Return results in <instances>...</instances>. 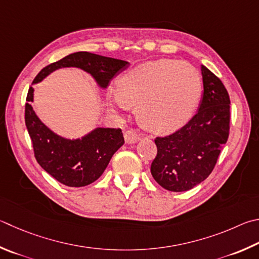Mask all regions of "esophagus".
Segmentation results:
<instances>
[{
    "instance_id": "obj_1",
    "label": "esophagus",
    "mask_w": 259,
    "mask_h": 259,
    "mask_svg": "<svg viewBox=\"0 0 259 259\" xmlns=\"http://www.w3.org/2000/svg\"><path fill=\"white\" fill-rule=\"evenodd\" d=\"M139 140H140L139 135L136 133L135 130H128V131H125V133H124V142H125V144H129V145L136 144L137 142H139Z\"/></svg>"
}]
</instances>
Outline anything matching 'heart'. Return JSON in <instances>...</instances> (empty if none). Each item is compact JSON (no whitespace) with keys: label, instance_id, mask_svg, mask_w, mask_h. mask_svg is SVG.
I'll return each mask as SVG.
<instances>
[{"label":"heart","instance_id":"b5f03b06","mask_svg":"<svg viewBox=\"0 0 259 259\" xmlns=\"http://www.w3.org/2000/svg\"><path fill=\"white\" fill-rule=\"evenodd\" d=\"M201 94V79L194 65L177 60L149 61L119 78L107 92L110 109L128 111L137 105L139 121L156 134H170L194 114Z\"/></svg>","mask_w":259,"mask_h":259}]
</instances>
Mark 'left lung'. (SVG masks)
I'll list each match as a JSON object with an SVG mask.
<instances>
[{
    "label": "left lung",
    "mask_w": 259,
    "mask_h": 259,
    "mask_svg": "<svg viewBox=\"0 0 259 259\" xmlns=\"http://www.w3.org/2000/svg\"><path fill=\"white\" fill-rule=\"evenodd\" d=\"M203 97L198 112L177 133L157 137V155L150 172L168 191H187L207 178L227 143L230 97L222 81L201 65Z\"/></svg>",
    "instance_id": "1"
}]
</instances>
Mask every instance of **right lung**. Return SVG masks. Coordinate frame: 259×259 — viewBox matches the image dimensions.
<instances>
[{"instance_id":"1","label":"right lung","mask_w":259,"mask_h":259,"mask_svg":"<svg viewBox=\"0 0 259 259\" xmlns=\"http://www.w3.org/2000/svg\"><path fill=\"white\" fill-rule=\"evenodd\" d=\"M129 64L123 60L76 52L41 69L32 84L44 80L55 70L77 68L88 73L97 87L104 91L112 79ZM34 92V87L28 91L25 120L37 162L55 180L68 187H84L96 181L114 153L124 144L121 129L96 126L79 138L60 136L41 122L32 109Z\"/></svg>"}]
</instances>
